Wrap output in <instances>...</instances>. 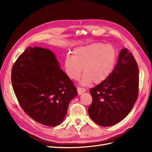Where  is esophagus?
I'll use <instances>...</instances> for the list:
<instances>
[{
  "instance_id": "obj_1",
  "label": "esophagus",
  "mask_w": 152,
  "mask_h": 152,
  "mask_svg": "<svg viewBox=\"0 0 152 152\" xmlns=\"http://www.w3.org/2000/svg\"><path fill=\"white\" fill-rule=\"evenodd\" d=\"M86 91V89L83 87H77V92H78V94L79 95L82 94V93H84V92Z\"/></svg>"
}]
</instances>
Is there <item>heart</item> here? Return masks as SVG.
I'll list each match as a JSON object with an SVG mask.
<instances>
[{"mask_svg":"<svg viewBox=\"0 0 152 152\" xmlns=\"http://www.w3.org/2000/svg\"><path fill=\"white\" fill-rule=\"evenodd\" d=\"M117 52L113 45L94 43L77 48L73 55L68 54L64 60L67 75L72 80L80 78L83 67L84 72L81 84L87 85L93 81L99 84L111 75L115 66Z\"/></svg>","mask_w":152,"mask_h":152,"instance_id":"obj_1","label":"heart"}]
</instances>
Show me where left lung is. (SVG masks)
<instances>
[{
	"label": "left lung",
	"mask_w": 152,
	"mask_h": 152,
	"mask_svg": "<svg viewBox=\"0 0 152 152\" xmlns=\"http://www.w3.org/2000/svg\"><path fill=\"white\" fill-rule=\"evenodd\" d=\"M89 91L93 102L88 113L98 125L113 126L130 113L138 96L139 70L129 50H121L111 75Z\"/></svg>",
	"instance_id": "1"
}]
</instances>
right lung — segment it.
<instances>
[{"label":"right lung","instance_id":"add662e5","mask_svg":"<svg viewBox=\"0 0 152 152\" xmlns=\"http://www.w3.org/2000/svg\"><path fill=\"white\" fill-rule=\"evenodd\" d=\"M48 49L28 46L11 70V82L26 114L42 125L55 127L65 118L77 88Z\"/></svg>","mask_w":152,"mask_h":152}]
</instances>
